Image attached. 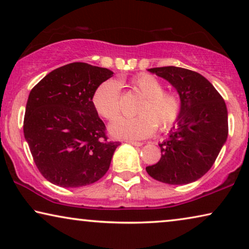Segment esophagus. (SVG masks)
Masks as SVG:
<instances>
[{
  "instance_id": "1",
  "label": "esophagus",
  "mask_w": 249,
  "mask_h": 249,
  "mask_svg": "<svg viewBox=\"0 0 249 249\" xmlns=\"http://www.w3.org/2000/svg\"><path fill=\"white\" fill-rule=\"evenodd\" d=\"M128 142V144H131V145H134V146H142V142H134V141H125Z\"/></svg>"
}]
</instances>
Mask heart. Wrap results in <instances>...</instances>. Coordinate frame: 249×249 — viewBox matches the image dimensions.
Segmentation results:
<instances>
[{"label": "heart", "instance_id": "obj_1", "mask_svg": "<svg viewBox=\"0 0 249 249\" xmlns=\"http://www.w3.org/2000/svg\"><path fill=\"white\" fill-rule=\"evenodd\" d=\"M131 86L142 95L136 107L138 115L119 118L110 125L111 134L119 138L142 139L155 131L169 130L178 121L181 113V101L175 93L163 90L158 78L141 73L131 79ZM94 107L107 120H114L120 114V85L113 79L105 80L93 94Z\"/></svg>", "mask_w": 249, "mask_h": 249}]
</instances>
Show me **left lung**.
Listing matches in <instances>:
<instances>
[{"instance_id": "obj_1", "label": "left lung", "mask_w": 249, "mask_h": 249, "mask_svg": "<svg viewBox=\"0 0 249 249\" xmlns=\"http://www.w3.org/2000/svg\"><path fill=\"white\" fill-rule=\"evenodd\" d=\"M178 91L181 113L169 137L159 144L161 159L146 171L169 185H187L212 168L228 137V111L212 84L195 71L178 67L148 69Z\"/></svg>"}]
</instances>
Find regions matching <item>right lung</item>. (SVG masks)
Here are the masks:
<instances>
[{
  "mask_svg": "<svg viewBox=\"0 0 249 249\" xmlns=\"http://www.w3.org/2000/svg\"><path fill=\"white\" fill-rule=\"evenodd\" d=\"M112 76L107 68L73 62L46 74L30 91L23 135L34 162L50 182L76 188L107 172L120 142H107L91 98Z\"/></svg>",
  "mask_w": 249,
  "mask_h": 249,
  "instance_id": "1",
  "label": "right lung"
}]
</instances>
